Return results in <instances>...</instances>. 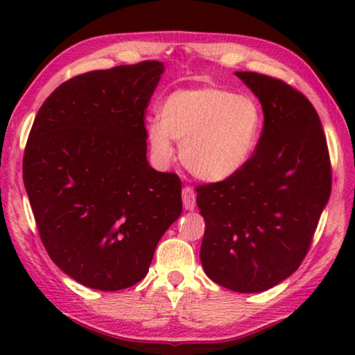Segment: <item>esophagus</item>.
Returning a JSON list of instances; mask_svg holds the SVG:
<instances>
[{
	"instance_id": "esophagus-1",
	"label": "esophagus",
	"mask_w": 355,
	"mask_h": 355,
	"mask_svg": "<svg viewBox=\"0 0 355 355\" xmlns=\"http://www.w3.org/2000/svg\"><path fill=\"white\" fill-rule=\"evenodd\" d=\"M182 203L184 208L189 211H192L196 208V192H193L192 187L182 189Z\"/></svg>"
}]
</instances>
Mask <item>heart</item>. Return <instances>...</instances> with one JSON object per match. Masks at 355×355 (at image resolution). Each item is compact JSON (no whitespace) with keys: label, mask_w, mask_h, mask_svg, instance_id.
<instances>
[{"label":"heart","mask_w":355,"mask_h":355,"mask_svg":"<svg viewBox=\"0 0 355 355\" xmlns=\"http://www.w3.org/2000/svg\"><path fill=\"white\" fill-rule=\"evenodd\" d=\"M159 118L147 124L155 157L171 162L173 139L179 140L184 166L205 182L236 178L249 164L261 132L259 103L216 87L173 92Z\"/></svg>","instance_id":"1"}]
</instances>
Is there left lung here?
Returning a JSON list of instances; mask_svg holds the SVG:
<instances>
[{
    "label": "left lung",
    "mask_w": 355,
    "mask_h": 355,
    "mask_svg": "<svg viewBox=\"0 0 355 355\" xmlns=\"http://www.w3.org/2000/svg\"><path fill=\"white\" fill-rule=\"evenodd\" d=\"M236 76L259 98L263 130L236 178L197 187L200 260L215 283L254 294L302 263L331 192V168L322 123L300 92L257 72Z\"/></svg>",
    "instance_id": "left-lung-1"
}]
</instances>
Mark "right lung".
I'll use <instances>...</instances> for the list:
<instances>
[{
	"mask_svg": "<svg viewBox=\"0 0 355 355\" xmlns=\"http://www.w3.org/2000/svg\"><path fill=\"white\" fill-rule=\"evenodd\" d=\"M163 72L144 61L77 76L33 121L22 173L38 232L51 260L90 289L144 279L181 216V181L147 159L144 113Z\"/></svg>",
	"mask_w": 355,
	"mask_h": 355,
	"instance_id": "right-lung-1",
	"label": "right lung"
}]
</instances>
